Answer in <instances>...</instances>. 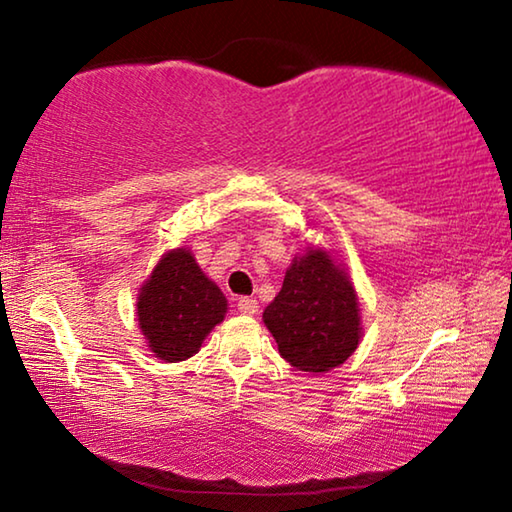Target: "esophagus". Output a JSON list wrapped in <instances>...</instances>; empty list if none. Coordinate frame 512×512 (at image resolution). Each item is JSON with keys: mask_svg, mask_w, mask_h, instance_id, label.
<instances>
[{"mask_svg": "<svg viewBox=\"0 0 512 512\" xmlns=\"http://www.w3.org/2000/svg\"><path fill=\"white\" fill-rule=\"evenodd\" d=\"M237 309L246 316H255L257 314V300L255 298H239Z\"/></svg>", "mask_w": 512, "mask_h": 512, "instance_id": "obj_1", "label": "esophagus"}]
</instances>
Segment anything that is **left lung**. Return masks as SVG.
<instances>
[{"label":"left lung","mask_w":512,"mask_h":512,"mask_svg":"<svg viewBox=\"0 0 512 512\" xmlns=\"http://www.w3.org/2000/svg\"><path fill=\"white\" fill-rule=\"evenodd\" d=\"M262 318L282 359L311 375L339 368L363 336L359 296L348 268L318 246H307L291 259L282 289Z\"/></svg>","instance_id":"left-lung-1"}]
</instances>
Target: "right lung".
Instances as JSON below:
<instances>
[{"mask_svg": "<svg viewBox=\"0 0 512 512\" xmlns=\"http://www.w3.org/2000/svg\"><path fill=\"white\" fill-rule=\"evenodd\" d=\"M137 325L155 357L176 363L201 350L223 323L228 300L189 248L167 250L137 293Z\"/></svg>", "mask_w": 512, "mask_h": 512, "instance_id": "obj_1", "label": "right lung"}]
</instances>
